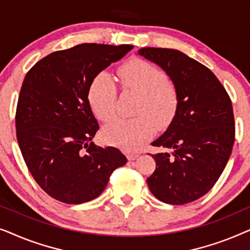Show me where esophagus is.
Segmentation results:
<instances>
[{
	"label": "esophagus",
	"mask_w": 250,
	"mask_h": 250,
	"mask_svg": "<svg viewBox=\"0 0 250 250\" xmlns=\"http://www.w3.org/2000/svg\"><path fill=\"white\" fill-rule=\"evenodd\" d=\"M139 157V155L138 153H134V152H129V153H127V159L128 160H134V159H136Z\"/></svg>",
	"instance_id": "esophagus-1"
}]
</instances>
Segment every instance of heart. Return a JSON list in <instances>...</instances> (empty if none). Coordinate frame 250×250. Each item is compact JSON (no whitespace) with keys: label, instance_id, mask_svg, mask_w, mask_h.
<instances>
[{"label":"heart","instance_id":"1","mask_svg":"<svg viewBox=\"0 0 250 250\" xmlns=\"http://www.w3.org/2000/svg\"><path fill=\"white\" fill-rule=\"evenodd\" d=\"M123 87L141 94L136 115L132 119L115 118L102 129V139L109 145L133 150L152 138L155 124L163 128L169 125L179 108V94L173 83L155 64L133 59L118 70ZM88 104L95 117L107 122L115 114L117 88L107 73H99L87 92Z\"/></svg>","mask_w":250,"mask_h":250}]
</instances>
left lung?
<instances>
[{"label": "left lung", "instance_id": "8db88e82", "mask_svg": "<svg viewBox=\"0 0 250 250\" xmlns=\"http://www.w3.org/2000/svg\"><path fill=\"white\" fill-rule=\"evenodd\" d=\"M138 53L162 68L179 94L173 121L151 143L167 151L152 155L156 169L146 182L163 203H191L214 187L231 156L235 132L231 99L207 67L181 51L142 47Z\"/></svg>", "mask_w": 250, "mask_h": 250}]
</instances>
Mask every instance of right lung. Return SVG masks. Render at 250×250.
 <instances>
[{"label":"right lung","mask_w":250,"mask_h":250,"mask_svg":"<svg viewBox=\"0 0 250 250\" xmlns=\"http://www.w3.org/2000/svg\"><path fill=\"white\" fill-rule=\"evenodd\" d=\"M132 49L78 44L43 58L23 80L16 112L19 148L34 180L61 203L95 199L127 162L117 148L92 142L99 124L87 92L99 73Z\"/></svg>","instance_id":"right-lung-1"}]
</instances>
